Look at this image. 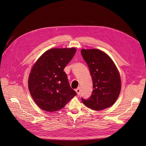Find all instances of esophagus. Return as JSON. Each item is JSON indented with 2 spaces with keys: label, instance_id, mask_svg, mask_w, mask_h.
<instances>
[{
  "label": "esophagus",
  "instance_id": "obj_1",
  "mask_svg": "<svg viewBox=\"0 0 146 146\" xmlns=\"http://www.w3.org/2000/svg\"><path fill=\"white\" fill-rule=\"evenodd\" d=\"M76 91L77 94L78 95L80 94V88H77V89L76 90Z\"/></svg>",
  "mask_w": 146,
  "mask_h": 146
}]
</instances>
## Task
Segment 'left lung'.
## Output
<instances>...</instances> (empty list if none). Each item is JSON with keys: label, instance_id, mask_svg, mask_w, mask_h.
Wrapping results in <instances>:
<instances>
[{"label": "left lung", "instance_id": "left-lung-1", "mask_svg": "<svg viewBox=\"0 0 146 146\" xmlns=\"http://www.w3.org/2000/svg\"><path fill=\"white\" fill-rule=\"evenodd\" d=\"M92 77L93 91L89 98H82L87 107L102 110L112 106L120 94L121 82L118 70L111 59L98 49H82Z\"/></svg>", "mask_w": 146, "mask_h": 146}]
</instances>
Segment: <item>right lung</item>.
<instances>
[{
    "instance_id": "1",
    "label": "right lung",
    "mask_w": 146,
    "mask_h": 146,
    "mask_svg": "<svg viewBox=\"0 0 146 146\" xmlns=\"http://www.w3.org/2000/svg\"><path fill=\"white\" fill-rule=\"evenodd\" d=\"M76 52L75 48H52L34 64L29 77V90L35 103L42 110L58 111L77 95L64 72Z\"/></svg>"
}]
</instances>
